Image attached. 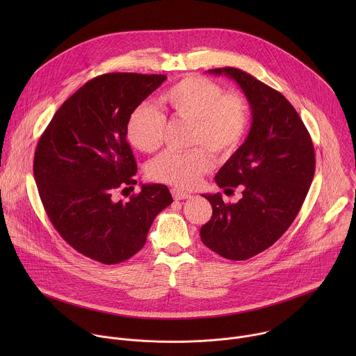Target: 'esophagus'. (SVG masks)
Listing matches in <instances>:
<instances>
[{
	"label": "esophagus",
	"instance_id": "34e87169",
	"mask_svg": "<svg viewBox=\"0 0 356 356\" xmlns=\"http://www.w3.org/2000/svg\"><path fill=\"white\" fill-rule=\"evenodd\" d=\"M172 195H173L175 200H184V198H190V197H191L190 193L183 191L181 188H177V187L172 188Z\"/></svg>",
	"mask_w": 356,
	"mask_h": 356
}]
</instances>
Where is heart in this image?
Instances as JSON below:
<instances>
[{"instance_id": "b5f03b06", "label": "heart", "mask_w": 356, "mask_h": 356, "mask_svg": "<svg viewBox=\"0 0 356 356\" xmlns=\"http://www.w3.org/2000/svg\"><path fill=\"white\" fill-rule=\"evenodd\" d=\"M159 104L170 118L190 122L188 152H163L147 165V176L179 187H193L214 166L216 155H228L243 139L249 122L245 98L235 91L222 92L221 86L200 76H188L166 88ZM125 134L129 143L145 154L161 147L165 118L152 104L142 103L128 115Z\"/></svg>"}]
</instances>
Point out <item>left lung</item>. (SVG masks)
<instances>
[{"label":"left lung","mask_w":356,"mask_h":356,"mask_svg":"<svg viewBox=\"0 0 356 356\" xmlns=\"http://www.w3.org/2000/svg\"><path fill=\"white\" fill-rule=\"evenodd\" d=\"M235 80L246 95L252 125L245 142L216 175L221 188L241 187L225 204L220 193L202 194L213 217L200 229L202 243L229 261H246L272 246L291 225L316 170L310 134L284 95L235 67L209 70Z\"/></svg>","instance_id":"1"}]
</instances>
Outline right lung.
<instances>
[{
	"label": "right lung",
	"mask_w": 356,
	"mask_h": 356,
	"mask_svg": "<svg viewBox=\"0 0 356 356\" xmlns=\"http://www.w3.org/2000/svg\"><path fill=\"white\" fill-rule=\"evenodd\" d=\"M165 80L138 73L91 79L56 111L35 150L33 176L50 222L81 255L104 265L140 250L173 201L163 184H140L128 202L114 200L117 190L136 184L128 115Z\"/></svg>",
	"instance_id": "right-lung-1"
}]
</instances>
